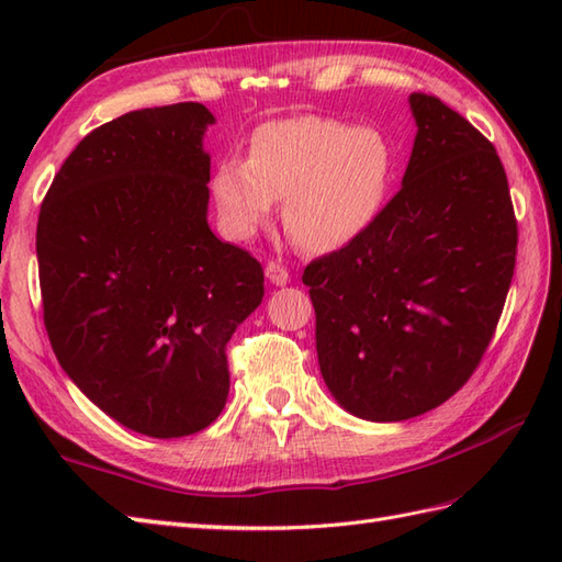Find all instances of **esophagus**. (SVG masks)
I'll list each match as a JSON object with an SVG mask.
<instances>
[{
    "instance_id": "esophagus-1",
    "label": "esophagus",
    "mask_w": 562,
    "mask_h": 562,
    "mask_svg": "<svg viewBox=\"0 0 562 562\" xmlns=\"http://www.w3.org/2000/svg\"><path fill=\"white\" fill-rule=\"evenodd\" d=\"M266 274H268V280H270L272 284H278V288H282V284L290 282L288 268L280 266V262H274V260H270L268 266H266Z\"/></svg>"
}]
</instances>
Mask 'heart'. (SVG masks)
<instances>
[{"instance_id":"1","label":"heart","mask_w":562,"mask_h":562,"mask_svg":"<svg viewBox=\"0 0 562 562\" xmlns=\"http://www.w3.org/2000/svg\"><path fill=\"white\" fill-rule=\"evenodd\" d=\"M398 173V147L376 127L300 115L260 125L248 159L226 157L212 173L222 229L254 236L284 200L282 222L296 244L326 254L362 234L384 210Z\"/></svg>"}]
</instances>
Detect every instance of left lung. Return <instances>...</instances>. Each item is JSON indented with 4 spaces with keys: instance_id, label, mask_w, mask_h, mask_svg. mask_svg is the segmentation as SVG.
I'll return each mask as SVG.
<instances>
[{
    "instance_id": "obj_1",
    "label": "left lung",
    "mask_w": 562,
    "mask_h": 562,
    "mask_svg": "<svg viewBox=\"0 0 562 562\" xmlns=\"http://www.w3.org/2000/svg\"><path fill=\"white\" fill-rule=\"evenodd\" d=\"M403 186L342 248L304 268L318 367L357 417L398 423L449 401L491 345L517 262L493 142L429 93Z\"/></svg>"
}]
</instances>
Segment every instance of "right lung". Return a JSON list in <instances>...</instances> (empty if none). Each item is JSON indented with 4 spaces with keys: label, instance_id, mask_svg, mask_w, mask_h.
Segmentation results:
<instances>
[{
    "label": "right lung",
    "instance_id": "add662e5",
    "mask_svg": "<svg viewBox=\"0 0 562 562\" xmlns=\"http://www.w3.org/2000/svg\"><path fill=\"white\" fill-rule=\"evenodd\" d=\"M202 103L125 113L83 137L38 214L43 321L83 396L139 435L217 420L226 342L262 302V266L207 226Z\"/></svg>",
    "mask_w": 562,
    "mask_h": 562
}]
</instances>
